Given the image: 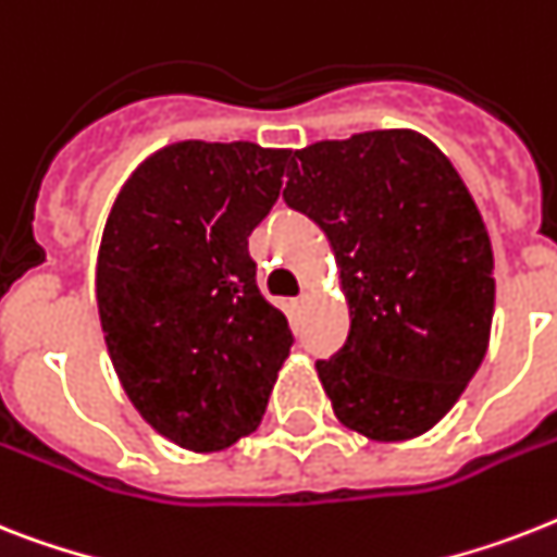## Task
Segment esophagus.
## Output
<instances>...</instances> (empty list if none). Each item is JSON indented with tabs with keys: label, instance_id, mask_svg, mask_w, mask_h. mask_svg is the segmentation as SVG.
<instances>
[{
	"label": "esophagus",
	"instance_id": "obj_1",
	"mask_svg": "<svg viewBox=\"0 0 557 557\" xmlns=\"http://www.w3.org/2000/svg\"><path fill=\"white\" fill-rule=\"evenodd\" d=\"M311 306V294H300V297H294L292 300V311L294 314H306Z\"/></svg>",
	"mask_w": 557,
	"mask_h": 557
}]
</instances>
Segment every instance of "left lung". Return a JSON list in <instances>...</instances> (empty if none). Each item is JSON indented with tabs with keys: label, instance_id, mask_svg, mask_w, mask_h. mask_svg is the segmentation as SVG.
<instances>
[{
	"label": "left lung",
	"instance_id": "8db88e82",
	"mask_svg": "<svg viewBox=\"0 0 557 557\" xmlns=\"http://www.w3.org/2000/svg\"><path fill=\"white\" fill-rule=\"evenodd\" d=\"M283 200L332 243L349 337L318 374L343 426L409 441L455 406L490 346L495 260L446 153L406 128L294 151Z\"/></svg>",
	"mask_w": 557,
	"mask_h": 557
}]
</instances>
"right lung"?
Listing matches in <instances>:
<instances>
[{"mask_svg": "<svg viewBox=\"0 0 557 557\" xmlns=\"http://www.w3.org/2000/svg\"><path fill=\"white\" fill-rule=\"evenodd\" d=\"M286 160L255 143H174L128 176L108 214L97 257L108 355L134 409L183 449L251 435L292 349L248 255Z\"/></svg>", "mask_w": 557, "mask_h": 557, "instance_id": "1", "label": "right lung"}]
</instances>
